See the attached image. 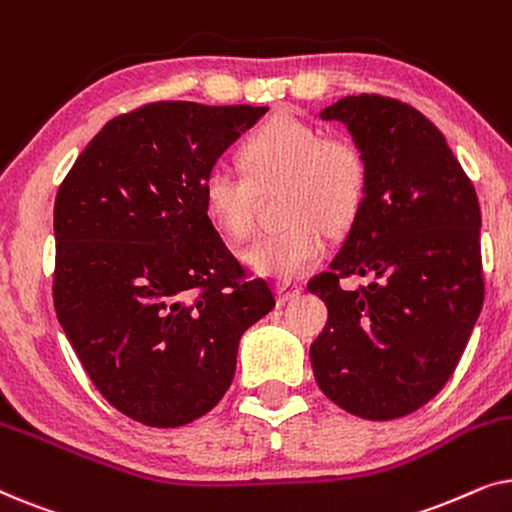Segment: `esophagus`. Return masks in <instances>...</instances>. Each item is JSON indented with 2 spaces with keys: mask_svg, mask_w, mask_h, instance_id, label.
Instances as JSON below:
<instances>
[{
  "mask_svg": "<svg viewBox=\"0 0 512 512\" xmlns=\"http://www.w3.org/2000/svg\"><path fill=\"white\" fill-rule=\"evenodd\" d=\"M300 286L296 282H279L277 284V300L279 303H289V300H296L300 296Z\"/></svg>",
  "mask_w": 512,
  "mask_h": 512,
  "instance_id": "34e87169",
  "label": "esophagus"
}]
</instances>
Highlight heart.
Wrapping results in <instances>:
<instances>
[{
	"label": "heart",
	"instance_id": "b5f03b06",
	"mask_svg": "<svg viewBox=\"0 0 512 512\" xmlns=\"http://www.w3.org/2000/svg\"><path fill=\"white\" fill-rule=\"evenodd\" d=\"M247 174L212 170L202 184L205 207L233 240L256 228L258 191L284 184L282 214L289 226L251 244L244 263L256 275L289 282L310 272L328 247V228L342 230L361 212L368 186L363 153L345 137L279 114L251 132L240 151Z\"/></svg>",
	"mask_w": 512,
	"mask_h": 512
}]
</instances>
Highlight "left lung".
Wrapping results in <instances>:
<instances>
[{
    "label": "left lung",
    "mask_w": 512,
    "mask_h": 512,
    "mask_svg": "<svg viewBox=\"0 0 512 512\" xmlns=\"http://www.w3.org/2000/svg\"><path fill=\"white\" fill-rule=\"evenodd\" d=\"M319 116L345 125L368 186L331 270L307 284L328 307L314 380L356 417H405L445 387L482 310L478 195L443 132L408 104L352 95ZM349 274L371 284L342 290Z\"/></svg>",
    "instance_id": "left-lung-1"
}]
</instances>
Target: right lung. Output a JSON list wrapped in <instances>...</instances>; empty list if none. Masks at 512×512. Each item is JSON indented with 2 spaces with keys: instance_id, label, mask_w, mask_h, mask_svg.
Segmentation results:
<instances>
[{
  "instance_id": "obj_1",
  "label": "right lung",
  "mask_w": 512,
  "mask_h": 512,
  "mask_svg": "<svg viewBox=\"0 0 512 512\" xmlns=\"http://www.w3.org/2000/svg\"><path fill=\"white\" fill-rule=\"evenodd\" d=\"M268 107L153 102L109 121L53 209V303L100 394L135 422L207 415L242 333L275 307L209 219L202 184Z\"/></svg>"
}]
</instances>
